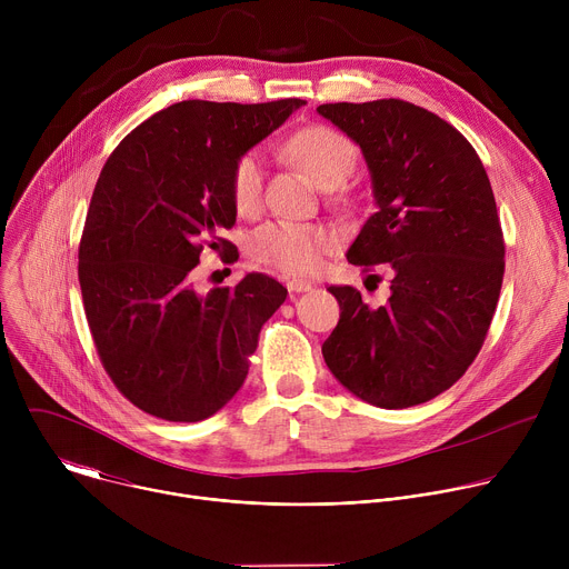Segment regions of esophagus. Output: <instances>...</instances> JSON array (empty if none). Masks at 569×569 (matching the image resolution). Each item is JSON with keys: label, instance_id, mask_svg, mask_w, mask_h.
Returning <instances> with one entry per match:
<instances>
[{"label": "esophagus", "instance_id": "esophagus-1", "mask_svg": "<svg viewBox=\"0 0 569 569\" xmlns=\"http://www.w3.org/2000/svg\"><path fill=\"white\" fill-rule=\"evenodd\" d=\"M312 286L308 283V281H303V279H290L288 281V290L290 292H306V290H310Z\"/></svg>", "mask_w": 569, "mask_h": 569}]
</instances>
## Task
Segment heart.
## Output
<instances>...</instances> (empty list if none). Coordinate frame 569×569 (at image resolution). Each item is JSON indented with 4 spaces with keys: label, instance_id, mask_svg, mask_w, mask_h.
<instances>
[{
    "label": "heart",
    "instance_id": "b5f03b06",
    "mask_svg": "<svg viewBox=\"0 0 569 569\" xmlns=\"http://www.w3.org/2000/svg\"><path fill=\"white\" fill-rule=\"evenodd\" d=\"M283 150L319 187L340 184L351 173L358 157L356 143L345 132L321 123L297 130ZM231 198L240 213L259 209L263 164L257 152H246L233 164ZM336 246L338 233L327 224L272 220L252 233L250 254L254 261L288 274H315Z\"/></svg>",
    "mask_w": 569,
    "mask_h": 569
}]
</instances>
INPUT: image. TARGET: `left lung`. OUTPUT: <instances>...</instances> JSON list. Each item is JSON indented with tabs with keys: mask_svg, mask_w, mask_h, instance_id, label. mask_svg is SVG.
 I'll list each match as a JSON object with an SVG mask.
<instances>
[{
	"mask_svg": "<svg viewBox=\"0 0 569 569\" xmlns=\"http://www.w3.org/2000/svg\"><path fill=\"white\" fill-rule=\"evenodd\" d=\"M317 112L362 148L378 204L347 259L391 277L378 308L353 286L329 288L340 321L321 353L358 398L412 408L452 387L489 333L505 277L493 189L468 139L426 108L380 99Z\"/></svg>",
	"mask_w": 569,
	"mask_h": 569,
	"instance_id": "8db88e82",
	"label": "left lung"
}]
</instances>
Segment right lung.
Instances as JSON below:
<instances>
[{"mask_svg": "<svg viewBox=\"0 0 569 569\" xmlns=\"http://www.w3.org/2000/svg\"><path fill=\"white\" fill-rule=\"evenodd\" d=\"M299 106L182 101L137 126L106 161L78 281L103 369L146 415L178 423L216 415L286 301L288 290L263 272L207 295L191 288V272L204 248L238 259L220 236L236 222L233 164Z\"/></svg>", "mask_w": 569, "mask_h": 569, "instance_id": "right-lung-1", "label": "right lung"}]
</instances>
